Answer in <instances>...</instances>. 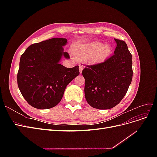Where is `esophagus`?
I'll use <instances>...</instances> for the list:
<instances>
[{"label": "esophagus", "instance_id": "1", "mask_svg": "<svg viewBox=\"0 0 157 157\" xmlns=\"http://www.w3.org/2000/svg\"><path fill=\"white\" fill-rule=\"evenodd\" d=\"M82 69H83V66L82 65H79V71H80V73H82Z\"/></svg>", "mask_w": 157, "mask_h": 157}]
</instances>
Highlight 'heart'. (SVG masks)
<instances>
[{
    "label": "heart",
    "mask_w": 157,
    "mask_h": 157,
    "mask_svg": "<svg viewBox=\"0 0 157 157\" xmlns=\"http://www.w3.org/2000/svg\"><path fill=\"white\" fill-rule=\"evenodd\" d=\"M103 46L101 44L96 43L90 45H82L76 48L74 51V54L76 57L78 58H83L84 57L87 56L90 54L94 52H96V50L100 49L101 47ZM111 47L106 45L104 46L101 49L100 54L98 55V58H101L103 56H107L111 53Z\"/></svg>",
    "instance_id": "heart-1"
}]
</instances>
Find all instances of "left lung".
<instances>
[{
  "label": "left lung",
  "mask_w": 157,
  "mask_h": 157,
  "mask_svg": "<svg viewBox=\"0 0 157 157\" xmlns=\"http://www.w3.org/2000/svg\"><path fill=\"white\" fill-rule=\"evenodd\" d=\"M115 40L117 47L111 57L82 70L85 98L94 108L109 109L118 105L132 82V54L124 41Z\"/></svg>",
  "instance_id": "left-lung-1"
}]
</instances>
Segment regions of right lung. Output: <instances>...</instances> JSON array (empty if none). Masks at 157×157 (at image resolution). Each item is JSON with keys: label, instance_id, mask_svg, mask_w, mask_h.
<instances>
[{"label": "right lung", "instance_id": "1", "mask_svg": "<svg viewBox=\"0 0 157 157\" xmlns=\"http://www.w3.org/2000/svg\"><path fill=\"white\" fill-rule=\"evenodd\" d=\"M67 40L54 38L29 46L20 61L17 80L19 89L27 103L39 109L56 106L66 86L79 75L78 65L67 68L59 63L69 55L63 47Z\"/></svg>", "mask_w": 157, "mask_h": 157}]
</instances>
